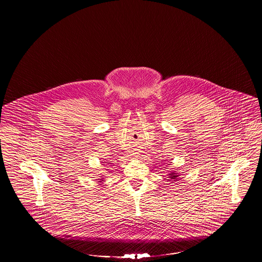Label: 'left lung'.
Here are the masks:
<instances>
[{
  "label": "left lung",
  "mask_w": 262,
  "mask_h": 262,
  "mask_svg": "<svg viewBox=\"0 0 262 262\" xmlns=\"http://www.w3.org/2000/svg\"><path fill=\"white\" fill-rule=\"evenodd\" d=\"M168 176H169V182L172 183V182H176V181L179 180L180 174L177 171H173V172H170V174Z\"/></svg>",
  "instance_id": "1"
}]
</instances>
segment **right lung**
<instances>
[{"mask_svg": "<svg viewBox=\"0 0 262 262\" xmlns=\"http://www.w3.org/2000/svg\"><path fill=\"white\" fill-rule=\"evenodd\" d=\"M104 181H105V179H104V178L98 179V183H99V184H101V183H104Z\"/></svg>", "mask_w": 262, "mask_h": 262, "instance_id": "obj_1", "label": "right lung"}]
</instances>
